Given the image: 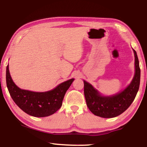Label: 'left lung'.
I'll return each mask as SVG.
<instances>
[{
  "instance_id": "1",
  "label": "left lung",
  "mask_w": 147,
  "mask_h": 147,
  "mask_svg": "<svg viewBox=\"0 0 147 147\" xmlns=\"http://www.w3.org/2000/svg\"><path fill=\"white\" fill-rule=\"evenodd\" d=\"M133 50L135 55V75L131 82L123 91L114 95L105 96L90 83L83 81L86 103L92 114L105 118H114L125 112L134 100L139 88L141 69L136 51Z\"/></svg>"
}]
</instances>
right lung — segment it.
Masks as SVG:
<instances>
[{
    "mask_svg": "<svg viewBox=\"0 0 147 147\" xmlns=\"http://www.w3.org/2000/svg\"><path fill=\"white\" fill-rule=\"evenodd\" d=\"M6 80L9 93L19 108L30 116L41 118L51 116L60 109L65 94L74 79L60 83L51 91L41 92L30 91L21 89L13 83L8 65Z\"/></svg>",
    "mask_w": 147,
    "mask_h": 147,
    "instance_id": "1",
    "label": "right lung"
}]
</instances>
